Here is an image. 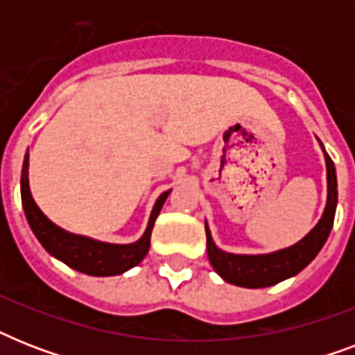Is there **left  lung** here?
<instances>
[{
  "instance_id": "1",
  "label": "left lung",
  "mask_w": 355,
  "mask_h": 355,
  "mask_svg": "<svg viewBox=\"0 0 355 355\" xmlns=\"http://www.w3.org/2000/svg\"><path fill=\"white\" fill-rule=\"evenodd\" d=\"M320 144V141H319ZM322 147V144H320ZM324 150V147H322ZM326 180H328V200L319 223L311 228V232L291 247L282 248L269 254H232L225 252L211 239L210 228L206 227V248L208 259L216 272L228 284L248 289L275 286L278 282L298 275L304 267L311 263V259L324 247L326 239L334 227V217L337 208V175L336 166L324 150Z\"/></svg>"
}]
</instances>
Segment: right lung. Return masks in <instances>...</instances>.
I'll use <instances>...</instances> for the list:
<instances>
[{
    "label": "right lung",
    "instance_id": "1",
    "mask_svg": "<svg viewBox=\"0 0 355 355\" xmlns=\"http://www.w3.org/2000/svg\"><path fill=\"white\" fill-rule=\"evenodd\" d=\"M169 191L156 199L155 208L150 211L149 223L145 228L144 236L138 241L128 245H116V243H103L86 236L69 234L57 227L55 223L47 219L42 210L36 206L29 189V155H25L24 167H21V205H24L25 217L29 223L31 230L42 247L57 259L71 267V269L85 272L90 276H114L121 275L125 270L132 269L147 256L150 247V232L155 221L160 214L162 206L166 202Z\"/></svg>",
    "mask_w": 355,
    "mask_h": 355
}]
</instances>
